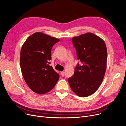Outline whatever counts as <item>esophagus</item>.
I'll return each mask as SVG.
<instances>
[{
	"label": "esophagus",
	"mask_w": 126,
	"mask_h": 126,
	"mask_svg": "<svg viewBox=\"0 0 126 126\" xmlns=\"http://www.w3.org/2000/svg\"><path fill=\"white\" fill-rule=\"evenodd\" d=\"M61 75H62V77H63V76H64V71L61 72Z\"/></svg>",
	"instance_id": "obj_1"
}]
</instances>
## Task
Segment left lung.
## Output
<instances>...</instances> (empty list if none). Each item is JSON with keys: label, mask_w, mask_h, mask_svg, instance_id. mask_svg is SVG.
<instances>
[{"label": "left lung", "mask_w": 126, "mask_h": 126, "mask_svg": "<svg viewBox=\"0 0 126 126\" xmlns=\"http://www.w3.org/2000/svg\"><path fill=\"white\" fill-rule=\"evenodd\" d=\"M77 57L82 63L76 66L74 75L68 78L71 89L81 97L96 92L104 79L107 66V50L104 41L88 32L71 39Z\"/></svg>", "instance_id": "obj_1"}]
</instances>
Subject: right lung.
Segmentation results:
<instances>
[{
	"label": "right lung",
	"instance_id": "obj_1",
	"mask_svg": "<svg viewBox=\"0 0 126 126\" xmlns=\"http://www.w3.org/2000/svg\"><path fill=\"white\" fill-rule=\"evenodd\" d=\"M60 40L40 32L29 36L22 45L20 64L22 76L28 87L38 94L54 88L59 78L51 66V51Z\"/></svg>",
	"mask_w": 126,
	"mask_h": 126
}]
</instances>
